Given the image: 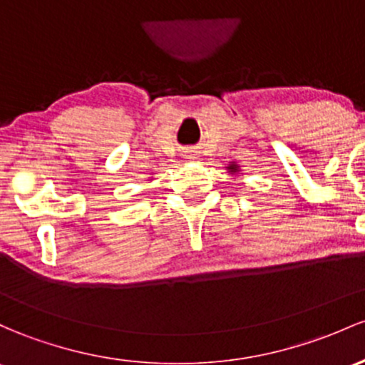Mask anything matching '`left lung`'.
I'll use <instances>...</instances> for the list:
<instances>
[{"mask_svg": "<svg viewBox=\"0 0 365 365\" xmlns=\"http://www.w3.org/2000/svg\"><path fill=\"white\" fill-rule=\"evenodd\" d=\"M226 168H228V172H231V174H237V172H240V167H238L235 162H230V165Z\"/></svg>", "mask_w": 365, "mask_h": 365, "instance_id": "8db88e82", "label": "left lung"}]
</instances>
